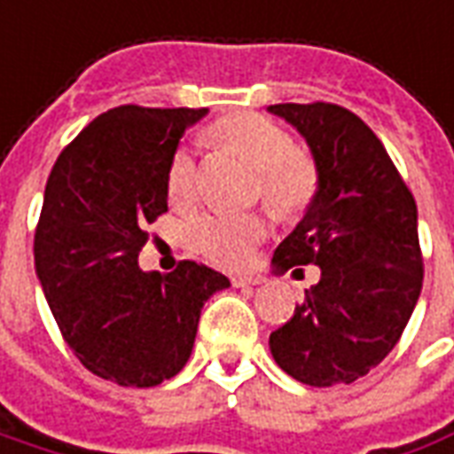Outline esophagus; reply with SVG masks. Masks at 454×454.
Listing matches in <instances>:
<instances>
[{
    "mask_svg": "<svg viewBox=\"0 0 454 454\" xmlns=\"http://www.w3.org/2000/svg\"><path fill=\"white\" fill-rule=\"evenodd\" d=\"M261 278L259 276H234L231 278V286L234 287H251V286H259Z\"/></svg>",
    "mask_w": 454,
    "mask_h": 454,
    "instance_id": "1",
    "label": "esophagus"
}]
</instances>
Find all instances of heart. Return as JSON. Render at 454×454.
Returning <instances> with one entry per match:
<instances>
[{"instance_id":"heart-1","label":"heart","mask_w":454,"mask_h":454,"mask_svg":"<svg viewBox=\"0 0 454 454\" xmlns=\"http://www.w3.org/2000/svg\"><path fill=\"white\" fill-rule=\"evenodd\" d=\"M210 135L259 171L256 195L283 220L302 217L319 193V168L307 152L297 150L293 135L259 114L220 118ZM198 193V164L191 147L174 150L167 167V195L174 205H188ZM261 213H205L186 224V244L217 266L249 263L254 249L268 237Z\"/></svg>"}]
</instances>
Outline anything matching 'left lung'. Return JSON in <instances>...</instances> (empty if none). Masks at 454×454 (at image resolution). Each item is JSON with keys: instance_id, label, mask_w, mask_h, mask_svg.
<instances>
[{"instance_id": "8db88e82", "label": "left lung", "mask_w": 454, "mask_h": 454, "mask_svg": "<svg viewBox=\"0 0 454 454\" xmlns=\"http://www.w3.org/2000/svg\"><path fill=\"white\" fill-rule=\"evenodd\" d=\"M268 111L302 132L319 168V193L273 261L280 270H322L268 346L297 382L350 385L395 348L421 295L416 200L385 145L348 108L314 101Z\"/></svg>"}]
</instances>
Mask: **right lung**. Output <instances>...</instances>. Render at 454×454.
Wrapping results in <instances>:
<instances>
[{"instance_id":"right-lung-1","label":"right lung","mask_w":454,"mask_h":454,"mask_svg":"<svg viewBox=\"0 0 454 454\" xmlns=\"http://www.w3.org/2000/svg\"><path fill=\"white\" fill-rule=\"evenodd\" d=\"M205 108L118 106L59 152L33 237L35 273L59 333L89 372L154 387L186 365L200 309L230 286L181 261L161 276L137 266L147 224L167 213V167Z\"/></svg>"}]
</instances>
